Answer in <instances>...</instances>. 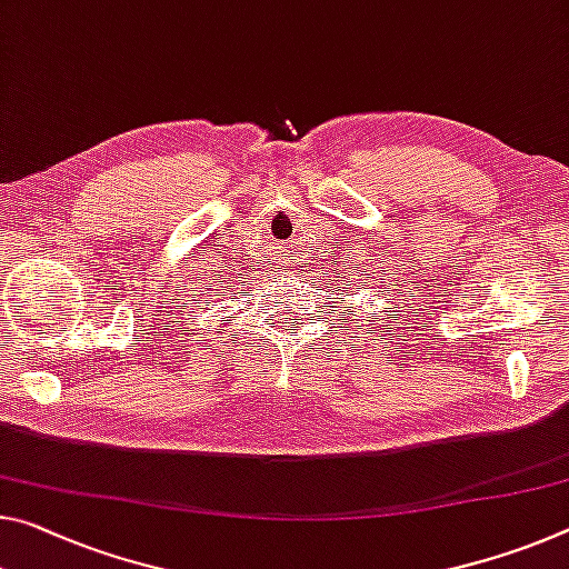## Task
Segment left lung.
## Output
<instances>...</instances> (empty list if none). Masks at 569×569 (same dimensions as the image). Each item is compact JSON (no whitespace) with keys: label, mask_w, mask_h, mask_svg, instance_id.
<instances>
[{"label":"left lung","mask_w":569,"mask_h":569,"mask_svg":"<svg viewBox=\"0 0 569 569\" xmlns=\"http://www.w3.org/2000/svg\"><path fill=\"white\" fill-rule=\"evenodd\" d=\"M347 283H349V291H347V296H355V291H351V286H355V281H347ZM345 309H347V306H345ZM349 309H355V306H349ZM369 309H372V306H369ZM382 311H385V309H380V313H375V319L369 317V313H367V321H385V319H380V317H382ZM387 317H390V313H387ZM372 329H377V323H372Z\"/></svg>","instance_id":"obj_1"}]
</instances>
